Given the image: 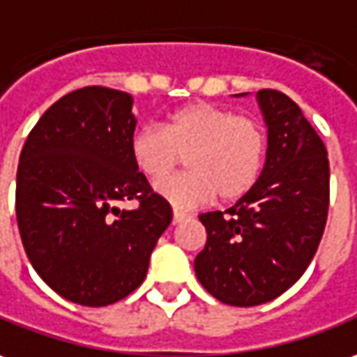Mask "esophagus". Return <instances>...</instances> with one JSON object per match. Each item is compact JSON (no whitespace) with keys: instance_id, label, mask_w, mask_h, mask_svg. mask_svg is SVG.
I'll return each mask as SVG.
<instances>
[{"instance_id":"1","label":"esophagus","mask_w":357,"mask_h":357,"mask_svg":"<svg viewBox=\"0 0 357 357\" xmlns=\"http://www.w3.org/2000/svg\"><path fill=\"white\" fill-rule=\"evenodd\" d=\"M183 220H186V213H183V211L174 210L173 211V223L176 225V223H181Z\"/></svg>"}]
</instances>
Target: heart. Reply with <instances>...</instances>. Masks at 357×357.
I'll return each instance as SVG.
<instances>
[{"mask_svg":"<svg viewBox=\"0 0 357 357\" xmlns=\"http://www.w3.org/2000/svg\"><path fill=\"white\" fill-rule=\"evenodd\" d=\"M266 130L250 114L206 100L171 110L161 128L142 126L130 139V157L149 183L167 181L186 157L188 173L159 192L176 208L235 202L257 184L266 159Z\"/></svg>","mask_w":357,"mask_h":357,"instance_id":"heart-1","label":"heart"}]
</instances>
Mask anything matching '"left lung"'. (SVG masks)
<instances>
[{
  "mask_svg": "<svg viewBox=\"0 0 357 357\" xmlns=\"http://www.w3.org/2000/svg\"><path fill=\"white\" fill-rule=\"evenodd\" d=\"M257 97L268 126L264 169L229 210L200 215L208 239L194 260L206 291L235 307L272 301L303 276L331 198L328 153L301 108L282 91Z\"/></svg>",
  "mask_w": 357,
  "mask_h": 357,
  "instance_id": "obj_1",
  "label": "left lung"
}]
</instances>
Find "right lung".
<instances>
[{
	"label": "right lung",
	"instance_id": "1",
	"mask_svg": "<svg viewBox=\"0 0 357 357\" xmlns=\"http://www.w3.org/2000/svg\"><path fill=\"white\" fill-rule=\"evenodd\" d=\"M132 102L99 85L71 91L40 116L19 157L15 208L24 252L77 305H110L142 286L173 220L130 157ZM128 199L137 208L120 211Z\"/></svg>",
	"mask_w": 357,
	"mask_h": 357
}]
</instances>
